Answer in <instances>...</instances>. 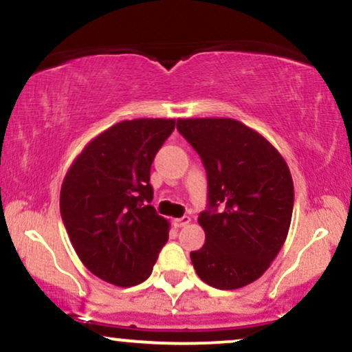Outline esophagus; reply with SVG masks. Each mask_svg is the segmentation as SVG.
<instances>
[{
    "label": "esophagus",
    "mask_w": 352,
    "mask_h": 352,
    "mask_svg": "<svg viewBox=\"0 0 352 352\" xmlns=\"http://www.w3.org/2000/svg\"><path fill=\"white\" fill-rule=\"evenodd\" d=\"M190 221L191 219L188 216H184V217H177V219H173L172 224H173V228L180 229V228H185V226H188Z\"/></svg>",
    "instance_id": "1"
}]
</instances>
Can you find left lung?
Wrapping results in <instances>:
<instances>
[{
  "label": "left lung",
  "instance_id": "obj_1",
  "mask_svg": "<svg viewBox=\"0 0 352 352\" xmlns=\"http://www.w3.org/2000/svg\"><path fill=\"white\" fill-rule=\"evenodd\" d=\"M177 130L201 157L209 209L206 240L190 258L197 274L224 291L256 281L286 242L294 184L283 155L260 133L232 118H179ZM220 211H217V208Z\"/></svg>",
  "mask_w": 352,
  "mask_h": 352
}]
</instances>
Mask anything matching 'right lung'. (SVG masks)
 <instances>
[{
	"label": "right lung",
	"mask_w": 352,
	"mask_h": 352,
	"mask_svg": "<svg viewBox=\"0 0 352 352\" xmlns=\"http://www.w3.org/2000/svg\"><path fill=\"white\" fill-rule=\"evenodd\" d=\"M175 128L173 118L124 120L89 141L66 172L60 211L82 265L130 287L153 273L168 221L151 206V164Z\"/></svg>",
	"instance_id": "right-lung-1"
}]
</instances>
